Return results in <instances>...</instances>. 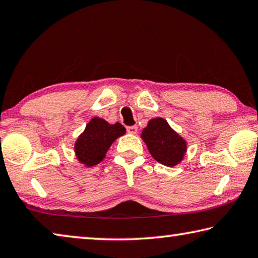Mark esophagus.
Instances as JSON below:
<instances>
[{
    "instance_id": "esophagus-1",
    "label": "esophagus",
    "mask_w": 258,
    "mask_h": 258,
    "mask_svg": "<svg viewBox=\"0 0 258 258\" xmlns=\"http://www.w3.org/2000/svg\"><path fill=\"white\" fill-rule=\"evenodd\" d=\"M137 125H130V126H126V132L129 134H136L137 133Z\"/></svg>"
}]
</instances>
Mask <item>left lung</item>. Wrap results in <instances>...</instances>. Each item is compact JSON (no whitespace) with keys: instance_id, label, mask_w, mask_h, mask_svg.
Wrapping results in <instances>:
<instances>
[{"instance_id":"8db88e82","label":"left lung","mask_w":258,"mask_h":258,"mask_svg":"<svg viewBox=\"0 0 258 258\" xmlns=\"http://www.w3.org/2000/svg\"><path fill=\"white\" fill-rule=\"evenodd\" d=\"M142 138L146 143L152 157L168 167L180 162L186 151L184 139L161 117L149 121V124L143 130Z\"/></svg>"}]
</instances>
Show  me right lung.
<instances>
[{"label":"right lung","instance_id":"right-lung-1","mask_svg":"<svg viewBox=\"0 0 258 258\" xmlns=\"http://www.w3.org/2000/svg\"><path fill=\"white\" fill-rule=\"evenodd\" d=\"M124 133V126L119 122L109 124L100 117H94L75 143V153L79 161L88 167L99 163L112 143Z\"/></svg>","mask_w":258,"mask_h":258}]
</instances>
